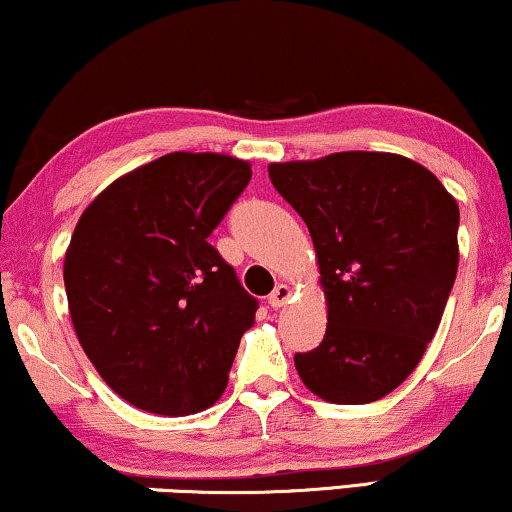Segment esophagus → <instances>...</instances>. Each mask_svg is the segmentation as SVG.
I'll use <instances>...</instances> for the list:
<instances>
[{
    "label": "esophagus",
    "mask_w": 512,
    "mask_h": 512,
    "mask_svg": "<svg viewBox=\"0 0 512 512\" xmlns=\"http://www.w3.org/2000/svg\"><path fill=\"white\" fill-rule=\"evenodd\" d=\"M291 300V286L289 284H279V286H275V291L270 293L268 296V305L270 307H284L286 303H289Z\"/></svg>",
    "instance_id": "34e87169"
}]
</instances>
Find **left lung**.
Listing matches in <instances>:
<instances>
[{"label":"left lung","mask_w":512,"mask_h":512,"mask_svg":"<svg viewBox=\"0 0 512 512\" xmlns=\"http://www.w3.org/2000/svg\"><path fill=\"white\" fill-rule=\"evenodd\" d=\"M310 230L328 324L296 354L300 380L338 405L391 394L438 331L459 265V207L415 160L342 151L268 167Z\"/></svg>","instance_id":"obj_1"}]
</instances>
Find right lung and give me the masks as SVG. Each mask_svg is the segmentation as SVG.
I'll return each instance as SVG.
<instances>
[{
    "label": "right lung",
    "instance_id": "1",
    "mask_svg": "<svg viewBox=\"0 0 512 512\" xmlns=\"http://www.w3.org/2000/svg\"><path fill=\"white\" fill-rule=\"evenodd\" d=\"M251 179L247 160L174 151L86 207L65 254L83 352L139 410L184 417L219 401L256 298L207 237Z\"/></svg>",
    "mask_w": 512,
    "mask_h": 512
}]
</instances>
